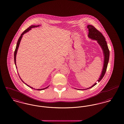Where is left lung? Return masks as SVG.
Segmentation results:
<instances>
[{"instance_id": "left-lung-1", "label": "left lung", "mask_w": 124, "mask_h": 124, "mask_svg": "<svg viewBox=\"0 0 124 124\" xmlns=\"http://www.w3.org/2000/svg\"><path fill=\"white\" fill-rule=\"evenodd\" d=\"M87 28L88 29V32H89L88 37L93 40H95L97 41V43L99 44V45L101 46L102 48V50L103 51V55H104V64H103V69L102 70L101 75L99 79H98V80H97L98 82H99L103 77L107 70V67L109 60V50L108 47L107 42L105 41V38L102 35V33L92 25H88ZM97 83H95V84L93 86H92L91 87H89V88H86L84 89H87L93 87Z\"/></svg>"}]
</instances>
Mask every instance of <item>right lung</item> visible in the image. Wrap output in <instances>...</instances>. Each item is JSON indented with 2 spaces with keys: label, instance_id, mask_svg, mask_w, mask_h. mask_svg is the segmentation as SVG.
<instances>
[{
  "label": "right lung",
  "instance_id": "add662e5",
  "mask_svg": "<svg viewBox=\"0 0 124 124\" xmlns=\"http://www.w3.org/2000/svg\"><path fill=\"white\" fill-rule=\"evenodd\" d=\"M39 25H37V26H36V25H32V26H30L27 29H26L25 31H24V32H23L22 33V34H21V36H20V37H19V39H18V42H17V44H16V48H15V53H14V59H15V66H16V68H17V66H16V54H17V50H18V47H19V44H20V42H21V39H22V37L23 35L25 33H26V32H28L29 30H30V29H31V28H35V27H39ZM20 79H21V80H22V82H23V83H25L27 86H28V87H30V88H32V89H35V88H33V87H31L29 86V85H27V84H26L25 82H24V81H23L21 79V78H20ZM48 87H49V86H48ZM48 87H45V88H42V89H37V90H44V89H45L47 88Z\"/></svg>",
  "mask_w": 124,
  "mask_h": 124
}]
</instances>
